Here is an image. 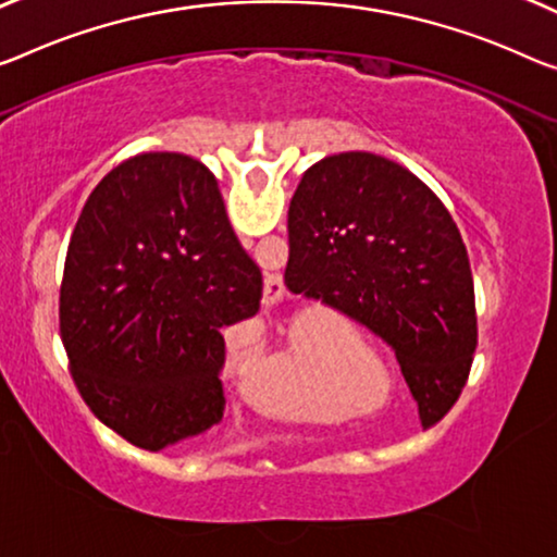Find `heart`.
Returning a JSON list of instances; mask_svg holds the SVG:
<instances>
[{"label": "heart", "mask_w": 557, "mask_h": 557, "mask_svg": "<svg viewBox=\"0 0 557 557\" xmlns=\"http://www.w3.org/2000/svg\"><path fill=\"white\" fill-rule=\"evenodd\" d=\"M336 391V358L321 346H306L288 368L284 396L288 408L301 418H321L329 413Z\"/></svg>", "instance_id": "obj_1"}]
</instances>
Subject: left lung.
Listing matches in <instances>:
<instances>
[{"mask_svg":"<svg viewBox=\"0 0 557 557\" xmlns=\"http://www.w3.org/2000/svg\"><path fill=\"white\" fill-rule=\"evenodd\" d=\"M284 284L386 341L423 428L456 404L478 344L473 273L456 221L408 169L371 151L306 169Z\"/></svg>","mask_w":557,"mask_h":557,"instance_id":"1","label":"left lung"}]
</instances>
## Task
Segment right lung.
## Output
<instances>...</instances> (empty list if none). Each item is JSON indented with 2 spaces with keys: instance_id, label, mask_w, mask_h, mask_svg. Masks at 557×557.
I'll list each match as a JSON object with an SVG mask.
<instances>
[{
  "instance_id": "right-lung-1",
  "label": "right lung",
  "mask_w": 557,
  "mask_h": 557,
  "mask_svg": "<svg viewBox=\"0 0 557 557\" xmlns=\"http://www.w3.org/2000/svg\"><path fill=\"white\" fill-rule=\"evenodd\" d=\"M261 290L201 161H122L84 203L64 263L59 326L84 404L144 450L207 433L226 408L224 331L256 315Z\"/></svg>"
}]
</instances>
